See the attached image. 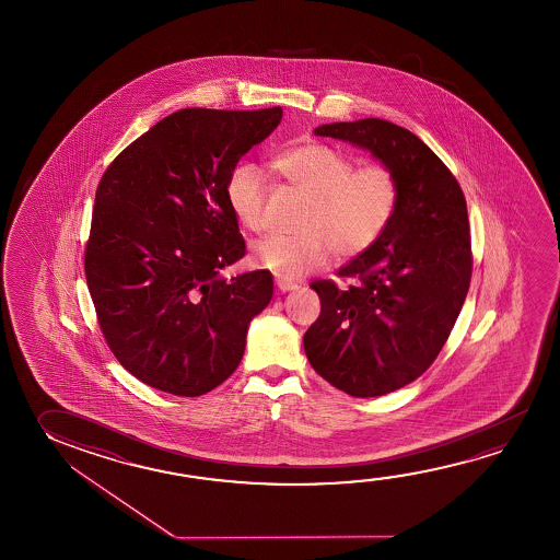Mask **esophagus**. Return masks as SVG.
I'll list each match as a JSON object with an SVG mask.
<instances>
[{
  "instance_id": "1",
  "label": "esophagus",
  "mask_w": 560,
  "mask_h": 560,
  "mask_svg": "<svg viewBox=\"0 0 560 560\" xmlns=\"http://www.w3.org/2000/svg\"><path fill=\"white\" fill-rule=\"evenodd\" d=\"M277 289H279L281 293H289V291H294V289H299V284L287 283V281H277Z\"/></svg>"
}]
</instances>
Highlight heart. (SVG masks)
Listing matches in <instances>:
<instances>
[{
  "instance_id": "1",
  "label": "heart",
  "mask_w": 560,
  "mask_h": 560,
  "mask_svg": "<svg viewBox=\"0 0 560 560\" xmlns=\"http://www.w3.org/2000/svg\"><path fill=\"white\" fill-rule=\"evenodd\" d=\"M273 174L303 192L311 207L301 236H267L252 246V264L293 283L328 266L334 254L355 257L373 248L395 221L402 189L393 167L365 164L324 142H301L277 152ZM230 211L244 229H264L267 179L254 164H240L226 182Z\"/></svg>"
}]
</instances>
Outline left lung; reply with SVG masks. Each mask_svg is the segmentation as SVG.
I'll return each mask as SVG.
<instances>
[{
    "label": "left lung",
    "instance_id": "8db88e82",
    "mask_svg": "<svg viewBox=\"0 0 560 560\" xmlns=\"http://www.w3.org/2000/svg\"><path fill=\"white\" fill-rule=\"evenodd\" d=\"M363 148L400 179V205L383 238L341 267L355 283L311 287L320 316L304 334L312 369L355 398L416 381L450 338L472 273L467 201L447 165L410 130L383 119L314 129Z\"/></svg>",
    "mask_w": 560,
    "mask_h": 560
}]
</instances>
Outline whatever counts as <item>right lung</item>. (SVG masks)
I'll return each mask as SVG.
<instances>
[{
    "mask_svg": "<svg viewBox=\"0 0 560 560\" xmlns=\"http://www.w3.org/2000/svg\"><path fill=\"white\" fill-rule=\"evenodd\" d=\"M281 117V107L177 110L103 174L85 281L110 351L148 386L201 396L242 361L273 277L264 269L221 276L246 254L226 182Z\"/></svg>",
    "mask_w": 560,
    "mask_h": 560,
    "instance_id": "obj_1",
    "label": "right lung"
}]
</instances>
